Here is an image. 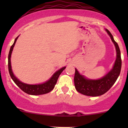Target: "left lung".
Returning <instances> with one entry per match:
<instances>
[{
    "mask_svg": "<svg viewBox=\"0 0 128 128\" xmlns=\"http://www.w3.org/2000/svg\"><path fill=\"white\" fill-rule=\"evenodd\" d=\"M114 43L116 50V59L114 66L110 72L103 78L98 80H90L80 74L76 69L74 76V85L76 90L80 94L87 96H97L105 94L110 89L116 81L121 69V52L118 43L114 41L112 33L106 30Z\"/></svg>",
    "mask_w": 128,
    "mask_h": 128,
    "instance_id": "8db88e82",
    "label": "left lung"
}]
</instances>
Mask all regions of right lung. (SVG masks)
I'll list each match as a JSON object with an SVG mask.
<instances>
[{
  "label": "right lung",
  "instance_id": "right-lung-1",
  "mask_svg": "<svg viewBox=\"0 0 128 128\" xmlns=\"http://www.w3.org/2000/svg\"><path fill=\"white\" fill-rule=\"evenodd\" d=\"M17 36L15 38V41H14V44L12 45L11 48H10V51L8 53V71L10 76L14 82L16 84V86L19 87L24 92L26 93V94H29V95H42V94H46L47 93H49L51 92L54 88L55 85L56 84L57 81H58V77H59V75L61 74V72L64 70L66 67L61 68L58 70L52 76V77L48 81L46 82L44 84H41L38 85H29L26 84H24L23 82H20V80L17 79L16 77L14 76V74H13L12 70L11 68V63H10V57H11V54L12 52L13 48H14L15 44L16 42V40L18 38Z\"/></svg>",
  "mask_w": 128,
  "mask_h": 128
}]
</instances>
